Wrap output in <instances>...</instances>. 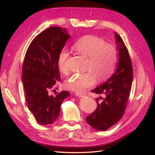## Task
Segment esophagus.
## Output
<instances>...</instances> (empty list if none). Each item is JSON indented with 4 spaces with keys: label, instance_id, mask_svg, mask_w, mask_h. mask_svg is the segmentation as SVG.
<instances>
[{
    "label": "esophagus",
    "instance_id": "34e87169",
    "mask_svg": "<svg viewBox=\"0 0 155 155\" xmlns=\"http://www.w3.org/2000/svg\"><path fill=\"white\" fill-rule=\"evenodd\" d=\"M75 95L77 97H82L85 96V95H84V94H83V93H80V92H76Z\"/></svg>",
    "mask_w": 155,
    "mask_h": 155
}]
</instances>
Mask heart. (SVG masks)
<instances>
[{"label":"heart","mask_w":155,"mask_h":155,"mask_svg":"<svg viewBox=\"0 0 155 155\" xmlns=\"http://www.w3.org/2000/svg\"><path fill=\"white\" fill-rule=\"evenodd\" d=\"M73 48L82 56L87 57L86 70L84 73L75 74L65 82L68 89L82 92L99 80L107 79L113 73L118 61V51L113 44L95 36H85L74 44ZM69 53L63 48L59 53L58 67L63 73L68 72L67 61Z\"/></svg>","instance_id":"heart-1"}]
</instances>
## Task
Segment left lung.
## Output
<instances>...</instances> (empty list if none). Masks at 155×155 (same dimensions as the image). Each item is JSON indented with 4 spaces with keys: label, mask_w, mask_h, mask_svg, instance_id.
Instances as JSON below:
<instances>
[{
    "label": "left lung",
    "mask_w": 155,
    "mask_h": 155,
    "mask_svg": "<svg viewBox=\"0 0 155 155\" xmlns=\"http://www.w3.org/2000/svg\"><path fill=\"white\" fill-rule=\"evenodd\" d=\"M119 54L117 69L104 83L92 90L105 96L98 103L95 111L86 118L91 127L97 130H106L116 124L124 116L130 96L133 82V67L130 57L121 37L115 33Z\"/></svg>",
    "instance_id": "1"
}]
</instances>
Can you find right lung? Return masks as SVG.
<instances>
[{"label":"right lung","mask_w":155,"mask_h":155,"mask_svg":"<svg viewBox=\"0 0 155 155\" xmlns=\"http://www.w3.org/2000/svg\"><path fill=\"white\" fill-rule=\"evenodd\" d=\"M71 37L67 30L51 27L38 35L29 44L22 65V80L27 107L41 125L52 124L60 116L61 105L70 96L61 91L48 94L61 80L59 53Z\"/></svg>","instance_id":"1"}]
</instances>
